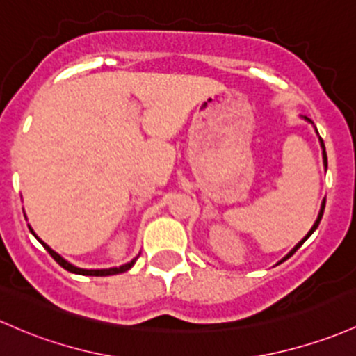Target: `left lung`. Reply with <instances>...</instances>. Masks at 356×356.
Returning a JSON list of instances; mask_svg holds the SVG:
<instances>
[{"instance_id": "1", "label": "left lung", "mask_w": 356, "mask_h": 356, "mask_svg": "<svg viewBox=\"0 0 356 356\" xmlns=\"http://www.w3.org/2000/svg\"><path fill=\"white\" fill-rule=\"evenodd\" d=\"M307 120V118H306ZM307 121H311V120H307ZM319 140H321V138H319ZM321 147H323V163H324V167H327V157H326V150H324V143H323V140H321ZM324 204H326V199H324V201H323V204H321V209H319V214H318V220H316V222H314V225H312V228L309 229V233H307V235L306 236H304L302 238V240H300L299 241V243L298 245H296V247L294 248H292L291 250V252H289L287 253V257H284V259L282 260H280L279 261V264H282V261L284 260H287L289 259V257H292V255H294V253H296V250H298L299 247H300V245H302L304 243V241H306L307 240V238H309L311 235H312V233H314L316 232V228H318V226H319V221H321V218H323V213H324Z\"/></svg>"}]
</instances>
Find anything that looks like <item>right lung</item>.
Segmentation results:
<instances>
[{
	"instance_id": "1",
	"label": "right lung",
	"mask_w": 356,
	"mask_h": 356,
	"mask_svg": "<svg viewBox=\"0 0 356 356\" xmlns=\"http://www.w3.org/2000/svg\"><path fill=\"white\" fill-rule=\"evenodd\" d=\"M29 228H30V232L33 233L32 226H29ZM33 236L37 238V240L40 241L42 245H44V248L47 250V252L50 253V255H52V259L56 260L57 264L60 265L62 268H65V270H67V272H72V273H79V275H92V277H106V275H115V273H123V272L130 270V268L134 267V264H135V261H136V259H134V260H131V261H128V264L121 265V267H113V268H99V270H88V268H79V267H76V265L69 264V261L65 260V259H62V257L58 255L57 252H54V250L50 248L49 245L44 243V241H42L40 238H38L37 235H35V233H33Z\"/></svg>"
}]
</instances>
